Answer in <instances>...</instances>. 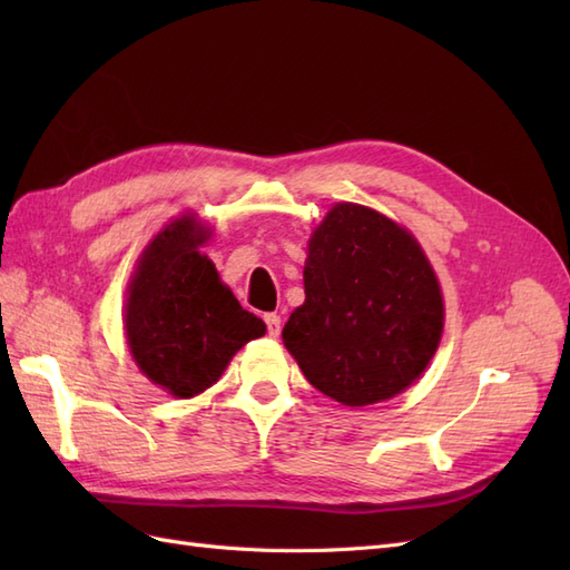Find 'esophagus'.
<instances>
[{
    "label": "esophagus",
    "mask_w": 570,
    "mask_h": 570,
    "mask_svg": "<svg viewBox=\"0 0 570 570\" xmlns=\"http://www.w3.org/2000/svg\"><path fill=\"white\" fill-rule=\"evenodd\" d=\"M264 321H266V327H268V335L278 337L281 335V316L278 314H266Z\"/></svg>",
    "instance_id": "esophagus-1"
}]
</instances>
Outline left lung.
I'll return each mask as SVG.
<instances>
[{
    "label": "left lung",
    "instance_id": "obj_1",
    "mask_svg": "<svg viewBox=\"0 0 570 570\" xmlns=\"http://www.w3.org/2000/svg\"><path fill=\"white\" fill-rule=\"evenodd\" d=\"M304 304L283 342L318 392L368 406L404 392L440 347L438 275L406 228L340 202L308 239Z\"/></svg>",
    "mask_w": 570,
    "mask_h": 570
}]
</instances>
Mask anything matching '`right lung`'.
I'll return each mask as SVG.
<instances>
[{
	"label": "right lung",
	"instance_id": "add662e5",
	"mask_svg": "<svg viewBox=\"0 0 570 570\" xmlns=\"http://www.w3.org/2000/svg\"><path fill=\"white\" fill-rule=\"evenodd\" d=\"M209 237L195 214L174 218L147 245L128 285L124 323L135 364L180 400L212 387L235 352L266 333L199 252Z\"/></svg>",
	"mask_w": 570,
	"mask_h": 570
}]
</instances>
